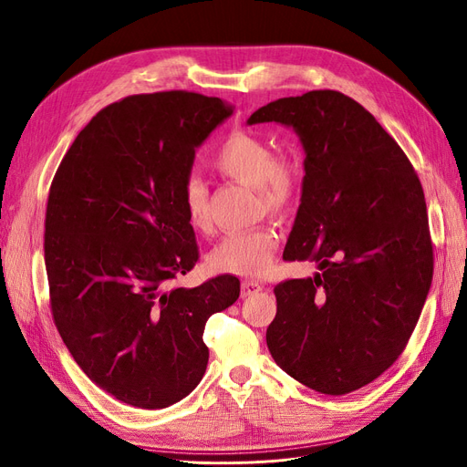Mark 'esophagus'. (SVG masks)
Wrapping results in <instances>:
<instances>
[{"label":"esophagus","mask_w":467,"mask_h":467,"mask_svg":"<svg viewBox=\"0 0 467 467\" xmlns=\"http://www.w3.org/2000/svg\"><path fill=\"white\" fill-rule=\"evenodd\" d=\"M263 286L259 282H254V280H244L242 282V297H248V296H254L257 292H261Z\"/></svg>","instance_id":"obj_1"}]
</instances>
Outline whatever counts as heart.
<instances>
[{
  "instance_id": "1",
  "label": "heart",
  "mask_w": 467,
  "mask_h": 467,
  "mask_svg": "<svg viewBox=\"0 0 467 467\" xmlns=\"http://www.w3.org/2000/svg\"><path fill=\"white\" fill-rule=\"evenodd\" d=\"M212 166L238 183L254 187L265 210L282 213L290 210L303 189L301 164L288 154L275 156V149L248 131H231L212 156ZM189 225L196 231L210 227L208 189L198 177L185 179L181 187ZM278 246V236L271 227H255L233 233L210 252L212 271L236 276H261L271 265Z\"/></svg>"
}]
</instances>
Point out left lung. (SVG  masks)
Returning <instances> with one entry per match:
<instances>
[{"label":"left lung","mask_w":467,"mask_h":467,"mask_svg":"<svg viewBox=\"0 0 467 467\" xmlns=\"http://www.w3.org/2000/svg\"><path fill=\"white\" fill-rule=\"evenodd\" d=\"M292 128L303 160L301 204L284 259L318 273L275 286L267 348L299 383L346 395L407 348L430 294L433 246L407 154L357 100L332 89L284 97L248 124Z\"/></svg>","instance_id":"left-lung-1"}]
</instances>
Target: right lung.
I'll use <instances>...</instances> for the list:
<instances>
[{
	"label": "right lung",
	"mask_w": 467,
	"mask_h": 467,
	"mask_svg": "<svg viewBox=\"0 0 467 467\" xmlns=\"http://www.w3.org/2000/svg\"><path fill=\"white\" fill-rule=\"evenodd\" d=\"M233 114L189 91L133 95L78 133L55 173L46 212L51 313L88 378L137 409L185 399L208 367L202 334L240 296L221 275L171 286L198 261L181 206L194 152Z\"/></svg>",
	"instance_id": "obj_1"
}]
</instances>
